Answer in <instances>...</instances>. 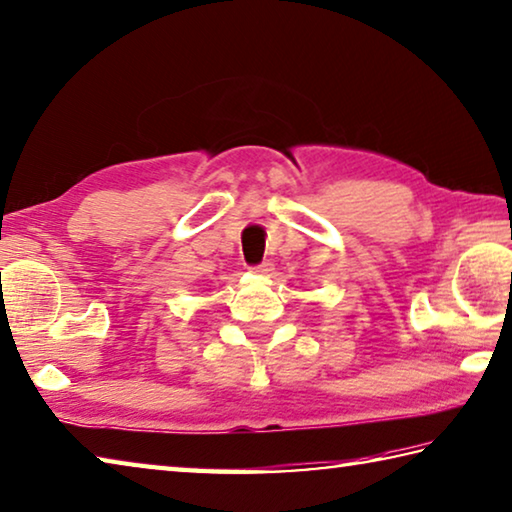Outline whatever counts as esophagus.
Returning <instances> with one entry per match:
<instances>
[{
    "instance_id": "34e87169",
    "label": "esophagus",
    "mask_w": 512,
    "mask_h": 512,
    "mask_svg": "<svg viewBox=\"0 0 512 512\" xmlns=\"http://www.w3.org/2000/svg\"><path fill=\"white\" fill-rule=\"evenodd\" d=\"M275 271V266L271 262H262L259 266H253V273H259V275H271Z\"/></svg>"
}]
</instances>
